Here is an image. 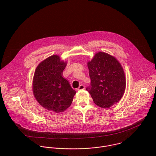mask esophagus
I'll use <instances>...</instances> for the list:
<instances>
[{
	"label": "esophagus",
	"mask_w": 156,
	"mask_h": 156,
	"mask_svg": "<svg viewBox=\"0 0 156 156\" xmlns=\"http://www.w3.org/2000/svg\"><path fill=\"white\" fill-rule=\"evenodd\" d=\"M84 89V86L83 84H80L79 87L77 89L78 91H80V90H83Z\"/></svg>",
	"instance_id": "obj_1"
}]
</instances>
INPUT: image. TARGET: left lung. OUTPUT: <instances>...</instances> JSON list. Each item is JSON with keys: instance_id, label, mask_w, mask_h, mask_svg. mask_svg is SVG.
<instances>
[{"instance_id": "obj_1", "label": "left lung", "mask_w": 156, "mask_h": 156, "mask_svg": "<svg viewBox=\"0 0 156 156\" xmlns=\"http://www.w3.org/2000/svg\"><path fill=\"white\" fill-rule=\"evenodd\" d=\"M87 64L91 86L86 90L97 105L110 108L125 93L126 78L123 67L115 57L104 52L96 53Z\"/></svg>"}]
</instances>
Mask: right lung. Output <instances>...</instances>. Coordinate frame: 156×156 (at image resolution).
I'll use <instances>...</instances> for the list:
<instances>
[{"instance_id":"add662e5","label":"right lung","mask_w":156,"mask_h":156,"mask_svg":"<svg viewBox=\"0 0 156 156\" xmlns=\"http://www.w3.org/2000/svg\"><path fill=\"white\" fill-rule=\"evenodd\" d=\"M66 62L53 55L42 61L36 67L33 80V92L39 104L48 110L60 113L67 109L76 91L63 77Z\"/></svg>"}]
</instances>
